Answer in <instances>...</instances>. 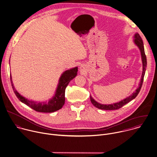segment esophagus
Wrapping results in <instances>:
<instances>
[{"label":"esophagus","mask_w":157,"mask_h":157,"mask_svg":"<svg viewBox=\"0 0 157 157\" xmlns=\"http://www.w3.org/2000/svg\"><path fill=\"white\" fill-rule=\"evenodd\" d=\"M79 68H80V70H81V71H84V66H82V65H81L80 67H79Z\"/></svg>","instance_id":"esophagus-1"}]
</instances>
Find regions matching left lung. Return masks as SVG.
I'll list each match as a JSON object with an SVG mask.
<instances>
[{
    "label": "left lung",
    "instance_id": "left-lung-1",
    "mask_svg": "<svg viewBox=\"0 0 157 157\" xmlns=\"http://www.w3.org/2000/svg\"><path fill=\"white\" fill-rule=\"evenodd\" d=\"M133 42L134 44L138 47L140 53H141V60H142V63H143V71H142V75H141V78L140 80V82L138 85V87L136 89L135 92H133L131 95L127 97L124 98V99L121 100V101L117 102L116 103H113L110 104H102L101 103L98 102L96 101L94 99L92 98V96L90 95V101L92 103V104L95 106L96 108L99 109H102V110H117L119 109L120 108L122 107L123 105H124L127 103L132 101V99H135L138 94H139L143 82V79H144V76L145 75V71L146 70V67H147V59H146V56L145 55L144 52V44L143 40L141 37H140V34L138 33H136L134 36H133Z\"/></svg>",
    "mask_w": 157,
    "mask_h": 157
}]
</instances>
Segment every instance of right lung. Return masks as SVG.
Listing matches in <instances>:
<instances>
[{"label": "right lung", "mask_w": 157, "mask_h": 157, "mask_svg": "<svg viewBox=\"0 0 157 157\" xmlns=\"http://www.w3.org/2000/svg\"><path fill=\"white\" fill-rule=\"evenodd\" d=\"M78 67L70 68L63 71L59 79V82L54 96L48 101L38 102L30 100L17 92L13 84L11 75L10 79L11 86L17 98L23 103L25 104L33 110L39 112L52 113L61 109L65 103V91L68 83L77 75Z\"/></svg>", "instance_id": "add662e5"}]
</instances>
